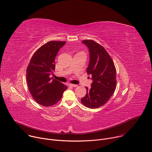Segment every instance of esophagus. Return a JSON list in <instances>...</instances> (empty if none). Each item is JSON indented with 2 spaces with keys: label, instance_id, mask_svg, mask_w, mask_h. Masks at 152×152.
I'll list each match as a JSON object with an SVG mask.
<instances>
[{
  "label": "esophagus",
  "instance_id": "34e87169",
  "mask_svg": "<svg viewBox=\"0 0 152 152\" xmlns=\"http://www.w3.org/2000/svg\"><path fill=\"white\" fill-rule=\"evenodd\" d=\"M69 86H73V87H76V86H77V85H75V84H72V83H69Z\"/></svg>",
  "mask_w": 152,
  "mask_h": 152
}]
</instances>
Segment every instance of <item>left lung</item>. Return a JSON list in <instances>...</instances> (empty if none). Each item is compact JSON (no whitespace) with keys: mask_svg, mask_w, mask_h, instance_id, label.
Segmentation results:
<instances>
[{"mask_svg":"<svg viewBox=\"0 0 152 152\" xmlns=\"http://www.w3.org/2000/svg\"><path fill=\"white\" fill-rule=\"evenodd\" d=\"M89 49L90 62L86 69L93 80L91 87L86 89V94L81 99L86 107L95 109L104 105L114 94L117 85L116 69L114 62L104 48L91 39L83 40Z\"/></svg>","mask_w":152,"mask_h":152,"instance_id":"obj_1","label":"left lung"}]
</instances>
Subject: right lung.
<instances>
[{"instance_id":"obj_1","label":"right lung","mask_w":152,"mask_h":152,"mask_svg":"<svg viewBox=\"0 0 152 152\" xmlns=\"http://www.w3.org/2000/svg\"><path fill=\"white\" fill-rule=\"evenodd\" d=\"M66 41H50L34 53L26 69L28 88L33 99L43 106L56 104L67 86L50 78L55 70V59Z\"/></svg>"}]
</instances>
